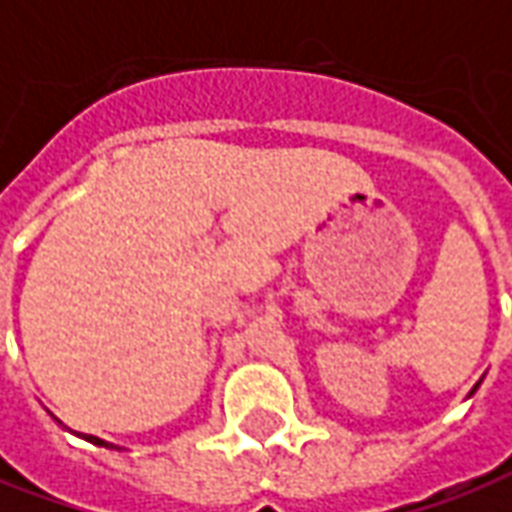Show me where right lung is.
<instances>
[{
	"label": "right lung",
	"instance_id": "1",
	"mask_svg": "<svg viewBox=\"0 0 512 512\" xmlns=\"http://www.w3.org/2000/svg\"><path fill=\"white\" fill-rule=\"evenodd\" d=\"M88 441H94V443H99V446H107L105 441H99V438H94V435H88Z\"/></svg>",
	"mask_w": 512,
	"mask_h": 512
}]
</instances>
